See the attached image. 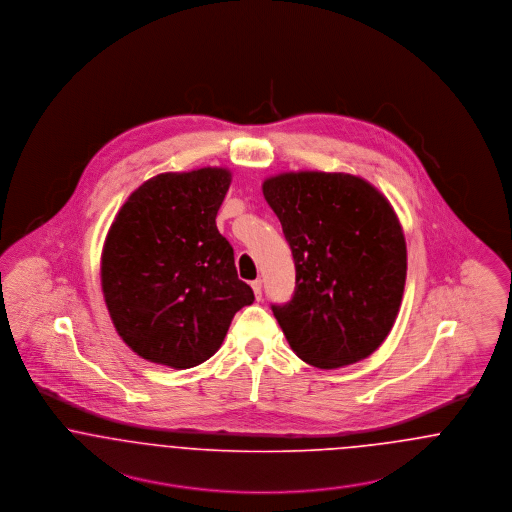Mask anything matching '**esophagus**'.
Instances as JSON below:
<instances>
[{"label": "esophagus", "instance_id": "esophagus-1", "mask_svg": "<svg viewBox=\"0 0 512 512\" xmlns=\"http://www.w3.org/2000/svg\"><path fill=\"white\" fill-rule=\"evenodd\" d=\"M251 288H253V293H255V297H257V299H261V297H263V282H261V278L253 280V282H251Z\"/></svg>", "mask_w": 512, "mask_h": 512}]
</instances>
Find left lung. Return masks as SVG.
I'll use <instances>...</instances> for the list:
<instances>
[{
	"mask_svg": "<svg viewBox=\"0 0 512 512\" xmlns=\"http://www.w3.org/2000/svg\"><path fill=\"white\" fill-rule=\"evenodd\" d=\"M263 194L280 219L295 290L270 305L299 359L340 368L374 353L397 317L407 245L388 199L359 176L286 172Z\"/></svg>",
	"mask_w": 512,
	"mask_h": 512,
	"instance_id": "obj_1",
	"label": "left lung"
}]
</instances>
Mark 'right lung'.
<instances>
[{
	"label": "right lung",
	"mask_w": 512,
	"mask_h": 512,
	"mask_svg": "<svg viewBox=\"0 0 512 512\" xmlns=\"http://www.w3.org/2000/svg\"><path fill=\"white\" fill-rule=\"evenodd\" d=\"M226 169L167 172L122 205L101 257V286L124 343L151 363L192 368L213 357L253 290L217 228Z\"/></svg>",
	"instance_id": "add662e5"
}]
</instances>
